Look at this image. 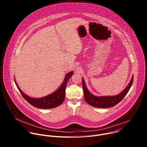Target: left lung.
Segmentation results:
<instances>
[{
  "label": "left lung",
  "mask_w": 147,
  "mask_h": 147,
  "mask_svg": "<svg viewBox=\"0 0 147 147\" xmlns=\"http://www.w3.org/2000/svg\"><path fill=\"white\" fill-rule=\"evenodd\" d=\"M133 77L129 84L127 87L125 88L120 94L113 96H101L98 97L93 95L87 90L84 81L82 78V84L84 91V96L85 100L90 105L99 108H108L113 107L116 104L119 103L127 94L130 88H131L133 82Z\"/></svg>",
  "instance_id": "1"
}]
</instances>
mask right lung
Instances as JSON below:
<instances>
[{"label": "right lung", "mask_w": 147, "mask_h": 147, "mask_svg": "<svg viewBox=\"0 0 147 147\" xmlns=\"http://www.w3.org/2000/svg\"><path fill=\"white\" fill-rule=\"evenodd\" d=\"M73 73L70 71L66 75L63 83L62 84L59 88L53 94L46 96L41 98H32L27 95H26L18 87L17 83L15 81L16 86L18 90L20 91L21 94L22 95L23 98L31 105L35 108H41V109H52L56 108L63 103L65 98V91L67 86V83L70 77L72 76Z\"/></svg>", "instance_id": "1"}]
</instances>
